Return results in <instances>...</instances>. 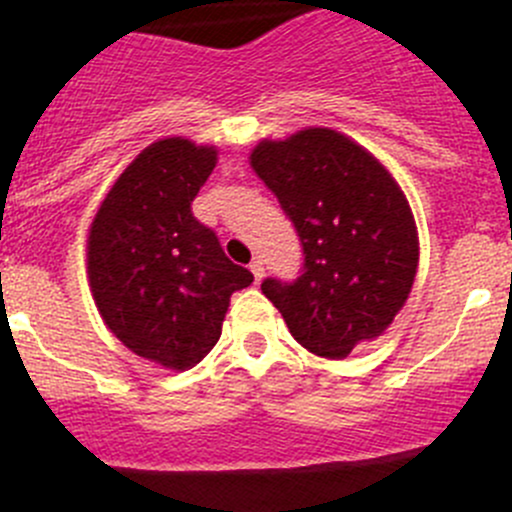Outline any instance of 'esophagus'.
<instances>
[{
    "instance_id": "esophagus-1",
    "label": "esophagus",
    "mask_w": 512,
    "mask_h": 512,
    "mask_svg": "<svg viewBox=\"0 0 512 512\" xmlns=\"http://www.w3.org/2000/svg\"><path fill=\"white\" fill-rule=\"evenodd\" d=\"M251 273H254V281L261 283L263 281V263L261 261L251 263Z\"/></svg>"
}]
</instances>
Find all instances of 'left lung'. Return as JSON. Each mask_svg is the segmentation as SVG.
Returning <instances> with one entry per match:
<instances>
[{
	"label": "left lung",
	"mask_w": 512,
	"mask_h": 512,
	"mask_svg": "<svg viewBox=\"0 0 512 512\" xmlns=\"http://www.w3.org/2000/svg\"><path fill=\"white\" fill-rule=\"evenodd\" d=\"M249 160L303 244L298 281L261 283L291 335L328 360L377 340L407 303L419 266L416 221L397 179L330 128L261 140Z\"/></svg>",
	"instance_id": "left-lung-1"
}]
</instances>
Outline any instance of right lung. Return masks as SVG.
I'll list each match as a JSON object with an SVG mask.
<instances>
[{
  "label": "right lung",
  "instance_id": "add662e5",
  "mask_svg": "<svg viewBox=\"0 0 512 512\" xmlns=\"http://www.w3.org/2000/svg\"><path fill=\"white\" fill-rule=\"evenodd\" d=\"M217 152L187 138L152 142L120 172L88 229V286L100 318L130 352L165 370L202 362L231 293L254 281L192 214Z\"/></svg>",
  "mask_w": 512,
  "mask_h": 512
}]
</instances>
